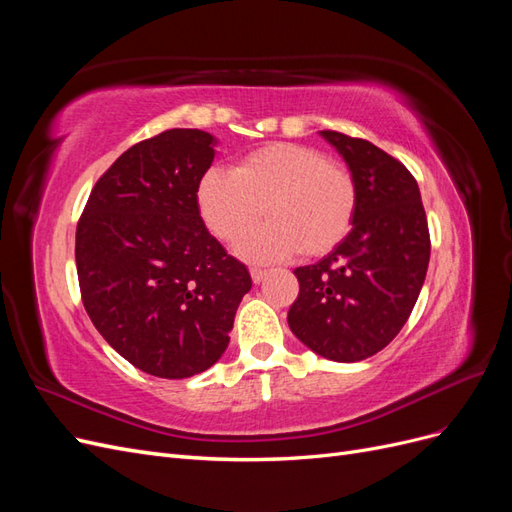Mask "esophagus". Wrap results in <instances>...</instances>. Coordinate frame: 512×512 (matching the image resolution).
Masks as SVG:
<instances>
[{"label": "esophagus", "instance_id": "obj_1", "mask_svg": "<svg viewBox=\"0 0 512 512\" xmlns=\"http://www.w3.org/2000/svg\"><path fill=\"white\" fill-rule=\"evenodd\" d=\"M250 275H252V282H254V284H260V282L267 277V271H265V269H252Z\"/></svg>", "mask_w": 512, "mask_h": 512}]
</instances>
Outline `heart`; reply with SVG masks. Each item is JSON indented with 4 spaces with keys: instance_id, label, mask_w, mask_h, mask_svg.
<instances>
[{
    "instance_id": "heart-1",
    "label": "heart",
    "mask_w": 512,
    "mask_h": 512,
    "mask_svg": "<svg viewBox=\"0 0 512 512\" xmlns=\"http://www.w3.org/2000/svg\"><path fill=\"white\" fill-rule=\"evenodd\" d=\"M356 183L350 170L299 143L262 145L232 173L211 168L196 185V207L213 237L235 243L265 212L272 222L237 245L247 262L318 258L342 243L354 222Z\"/></svg>"
}]
</instances>
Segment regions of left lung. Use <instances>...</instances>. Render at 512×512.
Masks as SVG:
<instances>
[{
  "instance_id": "1",
  "label": "left lung",
  "mask_w": 512,
  "mask_h": 512,
  "mask_svg": "<svg viewBox=\"0 0 512 512\" xmlns=\"http://www.w3.org/2000/svg\"><path fill=\"white\" fill-rule=\"evenodd\" d=\"M356 183L352 230L316 265L294 269L299 297L288 327L324 359L356 363L374 356L404 327L429 265V228L410 170L363 138L333 130Z\"/></svg>"
}]
</instances>
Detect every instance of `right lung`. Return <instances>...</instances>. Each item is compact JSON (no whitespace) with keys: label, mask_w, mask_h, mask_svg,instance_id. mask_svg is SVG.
<instances>
[{"label":"right lung","mask_w":512,"mask_h":512,"mask_svg":"<svg viewBox=\"0 0 512 512\" xmlns=\"http://www.w3.org/2000/svg\"><path fill=\"white\" fill-rule=\"evenodd\" d=\"M218 138L175 128L136 143L91 190L76 271L94 327L145 374L181 380L220 361L250 271L211 237L196 185Z\"/></svg>","instance_id":"obj_1"}]
</instances>
